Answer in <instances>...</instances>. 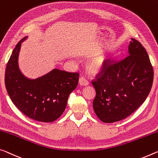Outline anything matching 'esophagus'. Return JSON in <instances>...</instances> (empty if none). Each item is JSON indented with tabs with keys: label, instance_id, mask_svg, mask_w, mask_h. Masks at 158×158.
Returning a JSON list of instances; mask_svg holds the SVG:
<instances>
[{
	"label": "esophagus",
	"instance_id": "1",
	"mask_svg": "<svg viewBox=\"0 0 158 158\" xmlns=\"http://www.w3.org/2000/svg\"><path fill=\"white\" fill-rule=\"evenodd\" d=\"M79 85H81V86H88L89 85V82L86 81V79L84 78V77H80L79 79Z\"/></svg>",
	"mask_w": 158,
	"mask_h": 158
}]
</instances>
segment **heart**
<instances>
[{"instance_id": "heart-1", "label": "heart", "mask_w": 158, "mask_h": 158, "mask_svg": "<svg viewBox=\"0 0 158 158\" xmlns=\"http://www.w3.org/2000/svg\"><path fill=\"white\" fill-rule=\"evenodd\" d=\"M107 59L105 56H97L92 59L89 64V69L91 72L96 73L101 71L106 67Z\"/></svg>"}]
</instances>
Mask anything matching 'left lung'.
I'll return each instance as SVG.
<instances>
[{
  "mask_svg": "<svg viewBox=\"0 0 158 158\" xmlns=\"http://www.w3.org/2000/svg\"><path fill=\"white\" fill-rule=\"evenodd\" d=\"M102 70L92 82L96 92L93 107L102 122L113 123L129 116L146 101L153 69L144 47L131 39L128 56Z\"/></svg>",
  "mask_w": 158,
  "mask_h": 158,
  "instance_id": "1",
  "label": "left lung"
}]
</instances>
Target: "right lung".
I'll list each match as a JSON object with an SVG mask.
<instances>
[{
    "label": "right lung",
    "mask_w": 158,
    "mask_h": 158,
    "mask_svg": "<svg viewBox=\"0 0 158 158\" xmlns=\"http://www.w3.org/2000/svg\"><path fill=\"white\" fill-rule=\"evenodd\" d=\"M27 38L17 44L7 64V92L15 106L27 117L52 122L64 112L69 94L78 84L79 74L53 69L38 78L27 77L19 69L18 57L22 43Z\"/></svg>",
    "instance_id": "add662e5"
}]
</instances>
